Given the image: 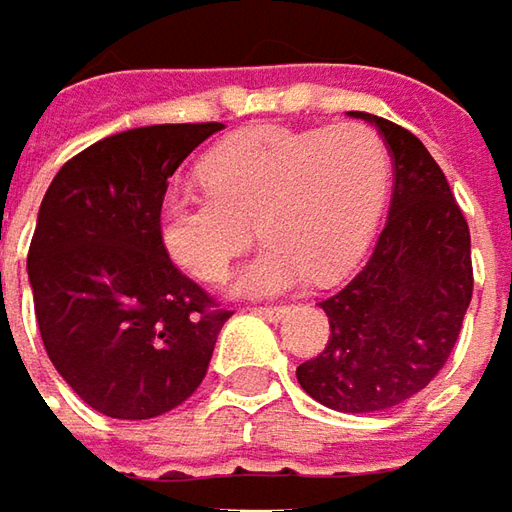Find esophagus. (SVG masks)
Here are the masks:
<instances>
[{"label": "esophagus", "mask_w": 512, "mask_h": 512, "mask_svg": "<svg viewBox=\"0 0 512 512\" xmlns=\"http://www.w3.org/2000/svg\"><path fill=\"white\" fill-rule=\"evenodd\" d=\"M257 316H263V319H283L288 314V308L285 305H255L252 308Z\"/></svg>", "instance_id": "esophagus-1"}]
</instances>
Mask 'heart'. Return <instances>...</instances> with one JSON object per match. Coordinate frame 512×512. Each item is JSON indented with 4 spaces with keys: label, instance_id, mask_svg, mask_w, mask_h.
Here are the masks:
<instances>
[{
    "label": "heart",
    "instance_id": "1",
    "mask_svg": "<svg viewBox=\"0 0 512 512\" xmlns=\"http://www.w3.org/2000/svg\"><path fill=\"white\" fill-rule=\"evenodd\" d=\"M389 168L387 142L367 125L252 128L204 156L207 187L165 196L162 238L198 280H221L257 224L266 246L241 271L243 291L274 294L308 274L328 280L370 241Z\"/></svg>",
    "mask_w": 512,
    "mask_h": 512
}]
</instances>
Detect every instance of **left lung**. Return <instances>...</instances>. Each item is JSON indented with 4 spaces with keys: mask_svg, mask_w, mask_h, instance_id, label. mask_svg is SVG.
<instances>
[{
    "mask_svg": "<svg viewBox=\"0 0 512 512\" xmlns=\"http://www.w3.org/2000/svg\"><path fill=\"white\" fill-rule=\"evenodd\" d=\"M375 123L395 162L387 224L350 283L322 300L330 336L297 367L300 387L336 412H384L446 367L474 294L471 232L446 173L398 123Z\"/></svg>",
    "mask_w": 512,
    "mask_h": 512,
    "instance_id": "8db88e82",
    "label": "left lung"
}]
</instances>
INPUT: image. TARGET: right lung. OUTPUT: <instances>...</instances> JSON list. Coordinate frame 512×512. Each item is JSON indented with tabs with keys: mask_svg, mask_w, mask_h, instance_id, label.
<instances>
[{
	"mask_svg": "<svg viewBox=\"0 0 512 512\" xmlns=\"http://www.w3.org/2000/svg\"><path fill=\"white\" fill-rule=\"evenodd\" d=\"M221 123L131 128L72 156L44 193L27 252L41 342L100 415L148 420L204 381L232 311L162 241L168 179Z\"/></svg>",
	"mask_w": 512,
	"mask_h": 512,
	"instance_id": "1",
	"label": "right lung"
}]
</instances>
